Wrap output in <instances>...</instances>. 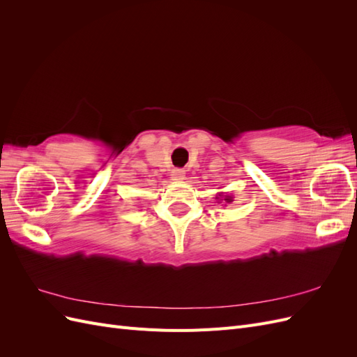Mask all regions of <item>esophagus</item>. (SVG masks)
Listing matches in <instances>:
<instances>
[{"mask_svg":"<svg viewBox=\"0 0 357 357\" xmlns=\"http://www.w3.org/2000/svg\"><path fill=\"white\" fill-rule=\"evenodd\" d=\"M185 176H186L185 169H180V168H177V169H172V171H171V178L174 180V181H181V180H185Z\"/></svg>","mask_w":357,"mask_h":357,"instance_id":"obj_1","label":"esophagus"}]
</instances>
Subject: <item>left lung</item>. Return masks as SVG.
<instances>
[{"instance_id": "1", "label": "left lung", "mask_w": 357, "mask_h": 357, "mask_svg": "<svg viewBox=\"0 0 357 357\" xmlns=\"http://www.w3.org/2000/svg\"><path fill=\"white\" fill-rule=\"evenodd\" d=\"M215 199H218V202H232V197H226V195H222V193H219V195L215 197Z\"/></svg>"}]
</instances>
